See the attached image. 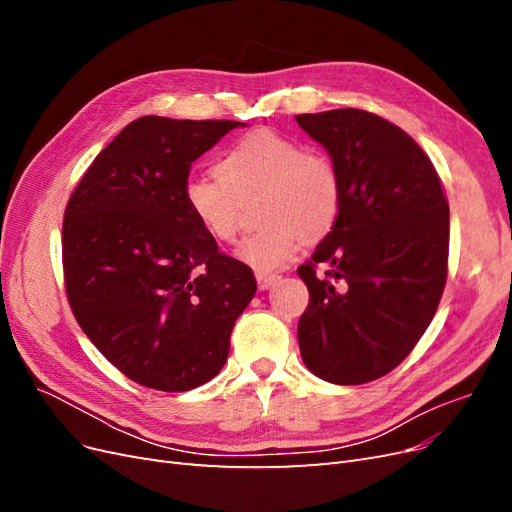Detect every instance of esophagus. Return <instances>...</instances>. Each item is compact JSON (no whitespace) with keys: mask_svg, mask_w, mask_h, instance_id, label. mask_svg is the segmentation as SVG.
<instances>
[{"mask_svg":"<svg viewBox=\"0 0 512 512\" xmlns=\"http://www.w3.org/2000/svg\"><path fill=\"white\" fill-rule=\"evenodd\" d=\"M277 282L275 273H256V284L260 290H267Z\"/></svg>","mask_w":512,"mask_h":512,"instance_id":"obj_1","label":"esophagus"}]
</instances>
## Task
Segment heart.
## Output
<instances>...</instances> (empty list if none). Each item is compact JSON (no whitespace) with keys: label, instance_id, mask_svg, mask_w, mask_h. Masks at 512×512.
Here are the masks:
<instances>
[{"label":"heart","instance_id":"1","mask_svg":"<svg viewBox=\"0 0 512 512\" xmlns=\"http://www.w3.org/2000/svg\"><path fill=\"white\" fill-rule=\"evenodd\" d=\"M218 175H190L183 203L196 224L218 243H235L243 205L256 196L262 224L239 245L237 256L260 273L286 267L305 239L327 235L342 205V173L320 149L273 130H256L232 145Z\"/></svg>","mask_w":512,"mask_h":512}]
</instances>
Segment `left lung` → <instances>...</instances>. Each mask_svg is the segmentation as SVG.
Instances as JSON below:
<instances>
[{"label":"left lung","instance_id":"1","mask_svg":"<svg viewBox=\"0 0 512 512\" xmlns=\"http://www.w3.org/2000/svg\"><path fill=\"white\" fill-rule=\"evenodd\" d=\"M297 123L342 173L337 220L297 269L309 290L301 356L322 380L365 384L404 361L436 316L448 275V200L427 153L384 117L337 108Z\"/></svg>","mask_w":512,"mask_h":512}]
</instances>
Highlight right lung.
<instances>
[{"label":"right lung","mask_w":512,"mask_h":512,"mask_svg":"<svg viewBox=\"0 0 512 512\" xmlns=\"http://www.w3.org/2000/svg\"><path fill=\"white\" fill-rule=\"evenodd\" d=\"M241 126L141 117L85 170L64 213L72 314L123 376L181 393L220 374L256 292L252 269L218 250L183 203L192 162Z\"/></svg>","instance_id":"1"}]
</instances>
